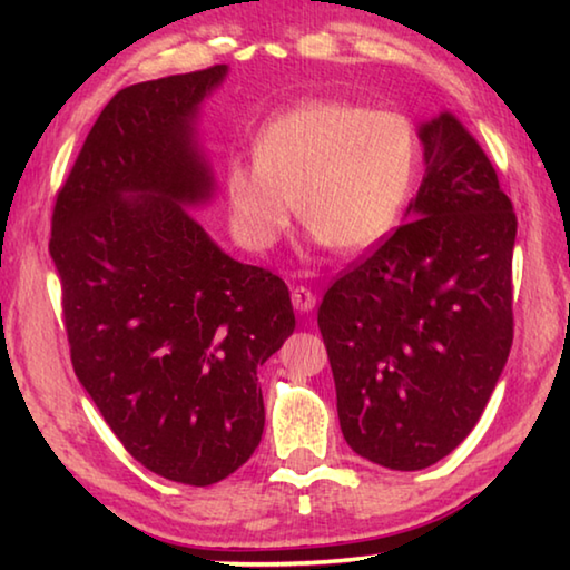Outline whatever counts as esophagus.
Instances as JSON below:
<instances>
[{
  "instance_id": "1",
  "label": "esophagus",
  "mask_w": 570,
  "mask_h": 570,
  "mask_svg": "<svg viewBox=\"0 0 570 570\" xmlns=\"http://www.w3.org/2000/svg\"><path fill=\"white\" fill-rule=\"evenodd\" d=\"M292 304H294V308H296L298 314H306V312H312V308L316 306V296H314L312 288L296 286V288H292Z\"/></svg>"
}]
</instances>
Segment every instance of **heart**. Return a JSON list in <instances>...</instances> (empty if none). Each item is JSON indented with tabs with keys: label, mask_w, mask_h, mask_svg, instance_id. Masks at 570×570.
Instances as JSON below:
<instances>
[{
	"label": "heart",
	"mask_w": 570,
	"mask_h": 570,
	"mask_svg": "<svg viewBox=\"0 0 570 570\" xmlns=\"http://www.w3.org/2000/svg\"><path fill=\"white\" fill-rule=\"evenodd\" d=\"M254 158L230 160L224 173L240 244L272 248L298 206L312 244L354 254L397 224L417 178L420 138L402 112L314 100L266 122Z\"/></svg>",
	"instance_id": "b5f03b06"
}]
</instances>
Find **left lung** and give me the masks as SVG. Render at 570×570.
I'll list each match as a JSON object with an SVG mask.
<instances>
[{"mask_svg": "<svg viewBox=\"0 0 570 570\" xmlns=\"http://www.w3.org/2000/svg\"><path fill=\"white\" fill-rule=\"evenodd\" d=\"M420 140L407 224L336 276L316 316L346 445L390 470L435 465L470 435L513 344V204L450 112Z\"/></svg>", "mask_w": 570, "mask_h": 570, "instance_id": "obj_1", "label": "left lung"}]
</instances>
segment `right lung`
I'll use <instances>...</instances> for the list:
<instances>
[{"label": "right lung", "instance_id": "1", "mask_svg": "<svg viewBox=\"0 0 570 570\" xmlns=\"http://www.w3.org/2000/svg\"><path fill=\"white\" fill-rule=\"evenodd\" d=\"M226 72L115 95L57 190L50 238L77 380L142 468L196 488L254 455L256 370L296 324L282 278L234 262L186 210L214 190L193 120Z\"/></svg>", "mask_w": 570, "mask_h": 570}]
</instances>
